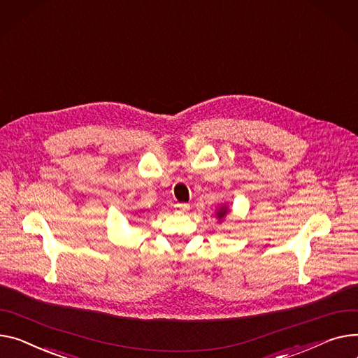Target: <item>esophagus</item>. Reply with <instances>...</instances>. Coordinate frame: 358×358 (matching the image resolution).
<instances>
[{
	"label": "esophagus",
	"mask_w": 358,
	"mask_h": 358,
	"mask_svg": "<svg viewBox=\"0 0 358 358\" xmlns=\"http://www.w3.org/2000/svg\"><path fill=\"white\" fill-rule=\"evenodd\" d=\"M176 208L180 210V211H187L189 208V204H187V203H177Z\"/></svg>",
	"instance_id": "esophagus-1"
}]
</instances>
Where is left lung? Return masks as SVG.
Returning <instances> with one entry per match:
<instances>
[{"label":"left lung","mask_w":358,"mask_h":358,"mask_svg":"<svg viewBox=\"0 0 358 358\" xmlns=\"http://www.w3.org/2000/svg\"><path fill=\"white\" fill-rule=\"evenodd\" d=\"M227 213H229V208H227L226 206H222V207L216 211V217H217L219 220H223V219L226 217Z\"/></svg>","instance_id":"8db88e82"}]
</instances>
